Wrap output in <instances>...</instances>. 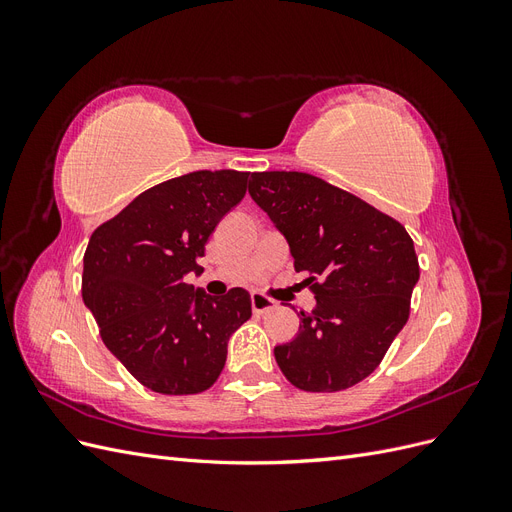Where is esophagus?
Returning a JSON list of instances; mask_svg holds the SVG:
<instances>
[{"label": "esophagus", "instance_id": "1", "mask_svg": "<svg viewBox=\"0 0 512 512\" xmlns=\"http://www.w3.org/2000/svg\"><path fill=\"white\" fill-rule=\"evenodd\" d=\"M275 307V301L269 297H262V294H252V309L254 314H265L269 309Z\"/></svg>", "mask_w": 512, "mask_h": 512}]
</instances>
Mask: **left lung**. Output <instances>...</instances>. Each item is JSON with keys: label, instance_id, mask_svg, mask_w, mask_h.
Returning <instances> with one entry per match:
<instances>
[{"label": "left lung", "instance_id": "1", "mask_svg": "<svg viewBox=\"0 0 512 512\" xmlns=\"http://www.w3.org/2000/svg\"><path fill=\"white\" fill-rule=\"evenodd\" d=\"M250 196L282 232L316 307L275 346L290 384L335 393L365 380L410 316L418 258L406 228L365 200L297 170L252 173Z\"/></svg>", "mask_w": 512, "mask_h": 512}]
</instances>
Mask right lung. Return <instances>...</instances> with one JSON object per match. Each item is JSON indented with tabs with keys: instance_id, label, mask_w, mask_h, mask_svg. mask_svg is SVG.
Returning <instances> with one entry per match:
<instances>
[{
	"instance_id": "1",
	"label": "right lung",
	"mask_w": 512,
	"mask_h": 512,
	"mask_svg": "<svg viewBox=\"0 0 512 512\" xmlns=\"http://www.w3.org/2000/svg\"><path fill=\"white\" fill-rule=\"evenodd\" d=\"M250 173L196 170L138 194L100 224L83 258V301L104 346L147 389L203 393L222 374L228 339L252 316L250 292L222 299L185 284Z\"/></svg>"
}]
</instances>
